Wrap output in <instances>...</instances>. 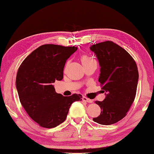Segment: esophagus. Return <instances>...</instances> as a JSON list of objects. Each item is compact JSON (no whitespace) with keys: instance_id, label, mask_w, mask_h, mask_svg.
Masks as SVG:
<instances>
[{"instance_id":"34e87169","label":"esophagus","mask_w":154,"mask_h":154,"mask_svg":"<svg viewBox=\"0 0 154 154\" xmlns=\"http://www.w3.org/2000/svg\"><path fill=\"white\" fill-rule=\"evenodd\" d=\"M82 100H83V101L86 102H88V103H92V102H93V101H92L91 100L89 99V98H87L86 97H82Z\"/></svg>"}]
</instances>
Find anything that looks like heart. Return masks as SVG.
<instances>
[{
    "mask_svg": "<svg viewBox=\"0 0 154 154\" xmlns=\"http://www.w3.org/2000/svg\"><path fill=\"white\" fill-rule=\"evenodd\" d=\"M81 60H82V63L83 64V65H86V64H88L91 62H93V61H95V60L93 59V58L88 57V56H86V55L82 56Z\"/></svg>",
    "mask_w": 154,
    "mask_h": 154,
    "instance_id": "heart-1",
    "label": "heart"
}]
</instances>
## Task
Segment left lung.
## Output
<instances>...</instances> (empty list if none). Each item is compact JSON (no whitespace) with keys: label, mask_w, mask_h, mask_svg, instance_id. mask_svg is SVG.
Here are the masks:
<instances>
[{"label":"left lung","mask_w":154,"mask_h":154,"mask_svg":"<svg viewBox=\"0 0 154 154\" xmlns=\"http://www.w3.org/2000/svg\"><path fill=\"white\" fill-rule=\"evenodd\" d=\"M100 67L98 82L106 91L103 101H96L101 108L100 116L94 118L100 125L114 124L122 119L135 100L139 72L133 57L116 44L106 41L94 44Z\"/></svg>","instance_id":"left-lung-1"}]
</instances>
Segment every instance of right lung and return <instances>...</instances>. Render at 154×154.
I'll return each instance as SVG.
<instances>
[{"label": "right lung", "mask_w": 154, "mask_h": 154, "mask_svg": "<svg viewBox=\"0 0 154 154\" xmlns=\"http://www.w3.org/2000/svg\"><path fill=\"white\" fill-rule=\"evenodd\" d=\"M77 50L75 46L44 44L26 58L18 69L16 88L21 105L31 119L44 128H54L65 121L69 108L80 94L63 96L53 83L63 78L66 60Z\"/></svg>", "instance_id": "obj_1"}]
</instances>
